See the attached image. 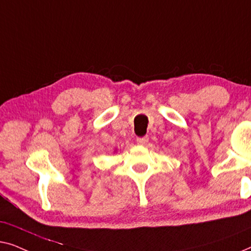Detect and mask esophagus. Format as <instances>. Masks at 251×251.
Masks as SVG:
<instances>
[{"instance_id": "1", "label": "esophagus", "mask_w": 251, "mask_h": 251, "mask_svg": "<svg viewBox=\"0 0 251 251\" xmlns=\"http://www.w3.org/2000/svg\"><path fill=\"white\" fill-rule=\"evenodd\" d=\"M148 137L147 136H141V137H136V142L137 144H141V146H144L148 142Z\"/></svg>"}]
</instances>
